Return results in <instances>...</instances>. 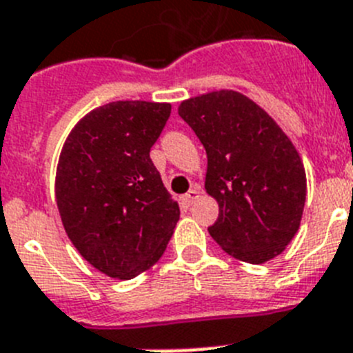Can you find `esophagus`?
<instances>
[{"mask_svg": "<svg viewBox=\"0 0 353 353\" xmlns=\"http://www.w3.org/2000/svg\"><path fill=\"white\" fill-rule=\"evenodd\" d=\"M201 197V192H199V186H194V188H190L188 194H185L181 197V202L185 204V206H192L197 199Z\"/></svg>", "mask_w": 353, "mask_h": 353, "instance_id": "34e87169", "label": "esophagus"}]
</instances>
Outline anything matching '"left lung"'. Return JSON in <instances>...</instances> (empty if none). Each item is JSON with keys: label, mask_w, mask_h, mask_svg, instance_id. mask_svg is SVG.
<instances>
[{"label": "left lung", "mask_w": 353, "mask_h": 353, "mask_svg": "<svg viewBox=\"0 0 353 353\" xmlns=\"http://www.w3.org/2000/svg\"><path fill=\"white\" fill-rule=\"evenodd\" d=\"M208 154L206 192L219 202L211 238L252 265L274 259L296 234L305 170L295 145L254 101L216 90L179 104Z\"/></svg>", "instance_id": "8db88e82"}]
</instances>
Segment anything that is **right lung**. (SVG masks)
Here are the masks:
<instances>
[{
	"instance_id": "add662e5",
	"label": "right lung",
	"mask_w": 353,
	"mask_h": 353,
	"mask_svg": "<svg viewBox=\"0 0 353 353\" xmlns=\"http://www.w3.org/2000/svg\"><path fill=\"white\" fill-rule=\"evenodd\" d=\"M168 117V103L115 101L85 115L63 143L54 183L63 228L108 277L151 268L179 220L149 156Z\"/></svg>"
}]
</instances>
